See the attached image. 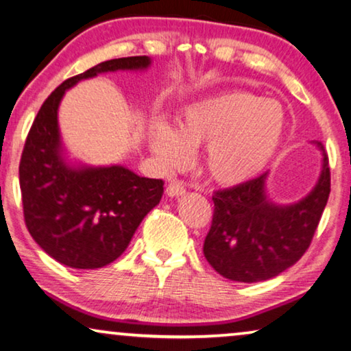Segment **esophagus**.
Returning <instances> with one entry per match:
<instances>
[{
	"instance_id": "obj_1",
	"label": "esophagus",
	"mask_w": 351,
	"mask_h": 351,
	"mask_svg": "<svg viewBox=\"0 0 351 351\" xmlns=\"http://www.w3.org/2000/svg\"><path fill=\"white\" fill-rule=\"evenodd\" d=\"M167 195L169 197H180L182 193H186V189L182 186V182L180 181H171L169 182V186H167Z\"/></svg>"
}]
</instances>
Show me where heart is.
Listing matches in <instances>:
<instances>
[{
    "instance_id": "b5f03b06",
    "label": "heart",
    "mask_w": 351,
    "mask_h": 351,
    "mask_svg": "<svg viewBox=\"0 0 351 351\" xmlns=\"http://www.w3.org/2000/svg\"><path fill=\"white\" fill-rule=\"evenodd\" d=\"M286 115L276 101L248 92H226L182 110L173 131L156 123L149 147L167 170L184 165L189 148L206 146L204 167L220 184H239L265 169L280 147Z\"/></svg>"
}]
</instances>
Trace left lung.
I'll return each instance as SVG.
<instances>
[{"instance_id": "1", "label": "left lung", "mask_w": 351, "mask_h": 351, "mask_svg": "<svg viewBox=\"0 0 351 351\" xmlns=\"http://www.w3.org/2000/svg\"><path fill=\"white\" fill-rule=\"evenodd\" d=\"M324 153V170L313 192L302 202L276 206L267 198V171L242 184L217 191L214 215L203 253L215 271L231 281L270 280L293 265L313 242L330 197L331 173Z\"/></svg>"}]
</instances>
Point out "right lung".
<instances>
[{
	"label": "right lung",
	"mask_w": 351,
	"mask_h": 351,
	"mask_svg": "<svg viewBox=\"0 0 351 351\" xmlns=\"http://www.w3.org/2000/svg\"><path fill=\"white\" fill-rule=\"evenodd\" d=\"M148 56L106 60L64 81L42 104L20 159L25 223L43 252L71 269H99L121 256L149 210L160 202L162 180L121 165L64 162L58 108L66 88L104 71L143 70Z\"/></svg>",
	"instance_id": "obj_1"
}]
</instances>
